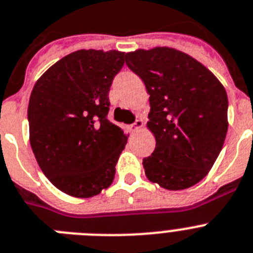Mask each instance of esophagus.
Returning a JSON list of instances; mask_svg holds the SVG:
<instances>
[{"mask_svg": "<svg viewBox=\"0 0 253 253\" xmlns=\"http://www.w3.org/2000/svg\"><path fill=\"white\" fill-rule=\"evenodd\" d=\"M142 126H143V122H142L141 119H137V120H135L133 124L129 125V130H130V131H138L139 129L142 128Z\"/></svg>", "mask_w": 253, "mask_h": 253, "instance_id": "34e87169", "label": "esophagus"}]
</instances>
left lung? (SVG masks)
Wrapping results in <instances>:
<instances>
[{
	"mask_svg": "<svg viewBox=\"0 0 253 253\" xmlns=\"http://www.w3.org/2000/svg\"><path fill=\"white\" fill-rule=\"evenodd\" d=\"M125 61L150 94L147 126L156 147L143 159L146 176L169 191L197 184L225 141V88L201 62L169 47L137 49Z\"/></svg>",
	"mask_w": 253,
	"mask_h": 253,
	"instance_id": "8db88e82",
	"label": "left lung"
}]
</instances>
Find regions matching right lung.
<instances>
[{
	"instance_id": "right-lung-1",
	"label": "right lung",
	"mask_w": 253,
	"mask_h": 253,
	"mask_svg": "<svg viewBox=\"0 0 253 253\" xmlns=\"http://www.w3.org/2000/svg\"><path fill=\"white\" fill-rule=\"evenodd\" d=\"M124 56L79 49L52 65L32 90L30 146L43 174L69 196L93 197L114 180L126 135L107 120L109 92Z\"/></svg>"
}]
</instances>
